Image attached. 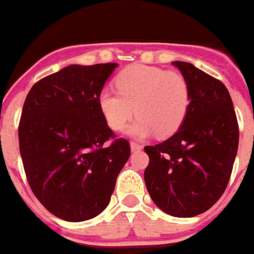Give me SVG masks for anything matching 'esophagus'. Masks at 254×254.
<instances>
[{
    "mask_svg": "<svg viewBox=\"0 0 254 254\" xmlns=\"http://www.w3.org/2000/svg\"><path fill=\"white\" fill-rule=\"evenodd\" d=\"M141 149H142V145H141V143L132 141V142H131V150H132V151H140Z\"/></svg>",
    "mask_w": 254,
    "mask_h": 254,
    "instance_id": "1",
    "label": "esophagus"
}]
</instances>
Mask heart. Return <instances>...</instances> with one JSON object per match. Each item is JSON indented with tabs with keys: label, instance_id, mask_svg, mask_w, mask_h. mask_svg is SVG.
<instances>
[{
	"label": "heart",
	"instance_id": "obj_1",
	"mask_svg": "<svg viewBox=\"0 0 254 254\" xmlns=\"http://www.w3.org/2000/svg\"><path fill=\"white\" fill-rule=\"evenodd\" d=\"M118 91L104 89L98 96L99 109L105 122L114 131H121L132 120H138L128 128L136 137L155 132L158 137H169L185 122L190 105V84L177 71L145 64H133L116 77Z\"/></svg>",
	"mask_w": 254,
	"mask_h": 254
}]
</instances>
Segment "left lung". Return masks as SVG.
Listing matches in <instances>:
<instances>
[{
  "label": "left lung",
  "mask_w": 254,
  "mask_h": 254,
  "mask_svg": "<svg viewBox=\"0 0 254 254\" xmlns=\"http://www.w3.org/2000/svg\"><path fill=\"white\" fill-rule=\"evenodd\" d=\"M190 84V105L177 133L145 146L147 192L159 208L192 217L223 196L238 151L239 127L232 98L223 82L187 62L176 61Z\"/></svg>",
  "instance_id": "1"
}]
</instances>
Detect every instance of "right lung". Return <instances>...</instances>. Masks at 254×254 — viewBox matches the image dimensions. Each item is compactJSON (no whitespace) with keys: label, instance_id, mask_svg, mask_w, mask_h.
I'll list each match as a JSON object with an SVG mask.
<instances>
[{"label":"right lung","instance_id":"obj_1","mask_svg":"<svg viewBox=\"0 0 254 254\" xmlns=\"http://www.w3.org/2000/svg\"><path fill=\"white\" fill-rule=\"evenodd\" d=\"M116 67H64L35 82L22 107L19 147L28 183L39 202L66 221L93 219L107 207L131 155L98 104Z\"/></svg>","mask_w":254,"mask_h":254}]
</instances>
